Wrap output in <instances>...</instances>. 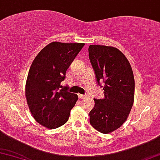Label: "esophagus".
Wrapping results in <instances>:
<instances>
[{
  "label": "esophagus",
  "instance_id": "34e87169",
  "mask_svg": "<svg viewBox=\"0 0 160 160\" xmlns=\"http://www.w3.org/2000/svg\"><path fill=\"white\" fill-rule=\"evenodd\" d=\"M86 97V95H83V94H78V98L80 99H83Z\"/></svg>",
  "mask_w": 160,
  "mask_h": 160
}]
</instances>
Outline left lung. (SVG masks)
<instances>
[{
    "mask_svg": "<svg viewBox=\"0 0 160 160\" xmlns=\"http://www.w3.org/2000/svg\"><path fill=\"white\" fill-rule=\"evenodd\" d=\"M88 57L104 93V98L94 99L90 123L100 132L108 134L120 128L131 112L134 100V74L128 59L115 47L90 45Z\"/></svg>",
    "mask_w": 160,
    "mask_h": 160,
    "instance_id": "1",
    "label": "left lung"
}]
</instances>
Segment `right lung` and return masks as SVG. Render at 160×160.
Returning a JSON list of instances; mask_svg holds the SVG:
<instances>
[{
	"instance_id": "right-lung-1",
	"label": "right lung",
	"mask_w": 160,
	"mask_h": 160,
	"mask_svg": "<svg viewBox=\"0 0 160 160\" xmlns=\"http://www.w3.org/2000/svg\"><path fill=\"white\" fill-rule=\"evenodd\" d=\"M85 43L52 42L32 62L26 82V98L38 123L53 129L67 122L78 97L60 85L66 72Z\"/></svg>"
}]
</instances>
